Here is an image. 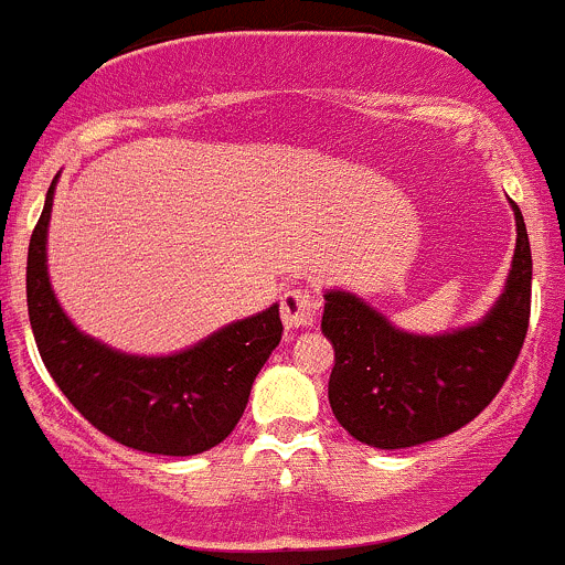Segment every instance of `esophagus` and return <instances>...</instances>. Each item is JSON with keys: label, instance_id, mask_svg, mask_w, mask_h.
<instances>
[{"label": "esophagus", "instance_id": "34e87169", "mask_svg": "<svg viewBox=\"0 0 565 565\" xmlns=\"http://www.w3.org/2000/svg\"><path fill=\"white\" fill-rule=\"evenodd\" d=\"M317 319V300L306 289H289L281 295V322L287 330L309 328Z\"/></svg>", "mask_w": 565, "mask_h": 565}]
</instances>
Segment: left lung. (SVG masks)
<instances>
[{"instance_id":"1","label":"left lung","mask_w":565,"mask_h":565,"mask_svg":"<svg viewBox=\"0 0 565 565\" xmlns=\"http://www.w3.org/2000/svg\"><path fill=\"white\" fill-rule=\"evenodd\" d=\"M516 246L505 287L478 322L409 333L347 289L324 292L322 333L335 352L328 398L335 420L372 448H413L470 424L503 388L530 319V241L511 202Z\"/></svg>"}]
</instances>
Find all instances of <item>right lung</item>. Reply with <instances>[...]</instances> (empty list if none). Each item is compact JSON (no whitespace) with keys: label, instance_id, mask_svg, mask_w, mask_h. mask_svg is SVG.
<instances>
[{"label":"right lung","instance_id":"1","mask_svg":"<svg viewBox=\"0 0 565 565\" xmlns=\"http://www.w3.org/2000/svg\"><path fill=\"white\" fill-rule=\"evenodd\" d=\"M51 180L26 256V306L45 369L73 407L111 440L161 457H193L232 435L250 385L281 341L278 303L224 324L172 355H130L78 330L49 278Z\"/></svg>","mask_w":565,"mask_h":565}]
</instances>
